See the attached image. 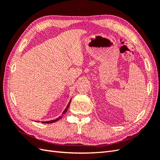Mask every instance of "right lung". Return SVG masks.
<instances>
[{
	"instance_id": "right-lung-1",
	"label": "right lung",
	"mask_w": 160,
	"mask_h": 160,
	"mask_svg": "<svg viewBox=\"0 0 160 160\" xmlns=\"http://www.w3.org/2000/svg\"><path fill=\"white\" fill-rule=\"evenodd\" d=\"M71 101V99L70 100V102L68 103V105H67V108H65V109L64 110L63 112H62V114H65V113L67 112V109H68V108H69V105H70ZM61 118H62V116H60L59 118H57V119H55L51 120V121H48V122H42V123H54V122H57V121H58V120H59V119H60Z\"/></svg>"
}]
</instances>
